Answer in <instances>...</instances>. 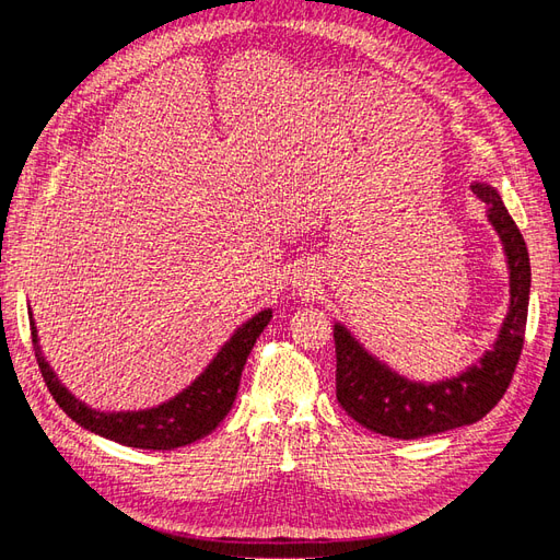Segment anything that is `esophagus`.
Listing matches in <instances>:
<instances>
[{
  "mask_svg": "<svg viewBox=\"0 0 560 560\" xmlns=\"http://www.w3.org/2000/svg\"><path fill=\"white\" fill-rule=\"evenodd\" d=\"M292 284L296 287V290L301 294H313L317 290V273L308 266L303 268H296L294 276H292Z\"/></svg>",
  "mask_w": 560,
  "mask_h": 560,
  "instance_id": "1",
  "label": "esophagus"
}]
</instances>
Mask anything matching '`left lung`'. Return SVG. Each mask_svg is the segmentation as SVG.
<instances>
[{
	"mask_svg": "<svg viewBox=\"0 0 560 560\" xmlns=\"http://www.w3.org/2000/svg\"><path fill=\"white\" fill-rule=\"evenodd\" d=\"M486 202V219L502 243L510 270V308L498 338L477 362L442 381H413L369 352L343 322H334L336 399L371 432L420 439L481 420L502 399L521 358L530 299V259L523 235L495 186L471 182Z\"/></svg>",
	"mask_w": 560,
	"mask_h": 560,
	"instance_id": "1",
	"label": "left lung"
}]
</instances>
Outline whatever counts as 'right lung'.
I'll return each mask as SVG.
<instances>
[{"instance_id": "1", "label": "right lung", "mask_w": 560, "mask_h": 560, "mask_svg": "<svg viewBox=\"0 0 560 560\" xmlns=\"http://www.w3.org/2000/svg\"><path fill=\"white\" fill-rule=\"evenodd\" d=\"M27 313L42 376L60 409L83 430L105 436L109 442L144 451H173L179 446H189L210 434L226 418L235 395H238L247 354L257 343L270 317H273V308H264L245 319L231 334L229 341L217 350L212 362L189 385L179 389L175 397L149 406V409L103 411L74 397L58 378L54 366L44 358L32 308H27Z\"/></svg>"}]
</instances>
